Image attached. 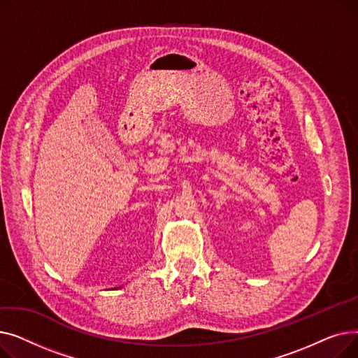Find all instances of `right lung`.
I'll use <instances>...</instances> for the list:
<instances>
[{"label": "right lung", "mask_w": 358, "mask_h": 358, "mask_svg": "<svg viewBox=\"0 0 358 358\" xmlns=\"http://www.w3.org/2000/svg\"><path fill=\"white\" fill-rule=\"evenodd\" d=\"M119 289H120V287H119Z\"/></svg>", "instance_id": "add662e5"}]
</instances>
